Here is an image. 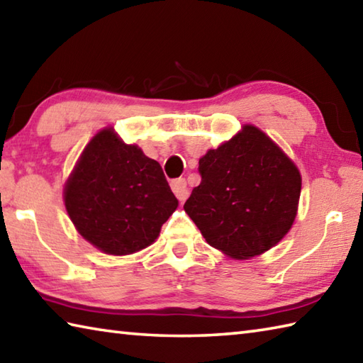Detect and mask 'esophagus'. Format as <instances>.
<instances>
[{
  "label": "esophagus",
  "mask_w": 363,
  "mask_h": 363,
  "mask_svg": "<svg viewBox=\"0 0 363 363\" xmlns=\"http://www.w3.org/2000/svg\"><path fill=\"white\" fill-rule=\"evenodd\" d=\"M172 190L174 191V195L177 196V200H179V201H186L187 200L189 187H187L186 179H182V177H179V179H174L172 182Z\"/></svg>",
  "instance_id": "1"
}]
</instances>
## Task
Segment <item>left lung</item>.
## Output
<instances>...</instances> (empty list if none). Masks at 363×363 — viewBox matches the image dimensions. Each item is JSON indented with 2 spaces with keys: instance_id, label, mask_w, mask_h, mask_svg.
Wrapping results in <instances>:
<instances>
[{
  "instance_id": "1",
  "label": "left lung",
  "mask_w": 363,
  "mask_h": 363,
  "mask_svg": "<svg viewBox=\"0 0 363 363\" xmlns=\"http://www.w3.org/2000/svg\"><path fill=\"white\" fill-rule=\"evenodd\" d=\"M200 186L184 204L206 242L234 259L267 252L297 214L302 179L294 162L255 125L200 159Z\"/></svg>"
}]
</instances>
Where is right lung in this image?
Segmentation results:
<instances>
[{"label":"right lung","mask_w":363,"mask_h":363,"mask_svg":"<svg viewBox=\"0 0 363 363\" xmlns=\"http://www.w3.org/2000/svg\"><path fill=\"white\" fill-rule=\"evenodd\" d=\"M64 204L89 244L121 257L151 245L177 200L159 162L125 145L113 129H104L69 176Z\"/></svg>","instance_id":"obj_1"}]
</instances>
